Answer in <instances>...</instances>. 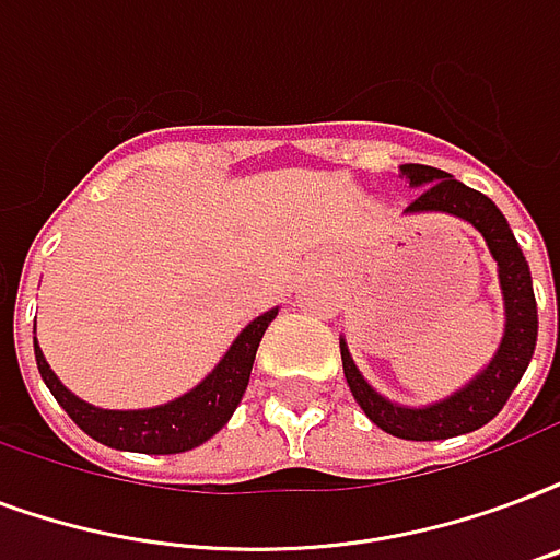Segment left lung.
I'll list each match as a JSON object with an SVG mask.
<instances>
[{"instance_id": "8db88e82", "label": "left lung", "mask_w": 560, "mask_h": 560, "mask_svg": "<svg viewBox=\"0 0 560 560\" xmlns=\"http://www.w3.org/2000/svg\"><path fill=\"white\" fill-rule=\"evenodd\" d=\"M402 176L411 182V187H420V196L405 211L452 213V217H460L476 225L481 237L488 241L490 255L499 264V284H502V296H505L502 347L488 364V370L476 375L464 390L443 402L429 405V408H402V405L387 402L364 382V375L358 373L347 343H340V358H343V375H347L355 402L364 408L366 417L382 432L402 438V441H446L455 434L476 432L481 425H488L505 408L508 396L514 394L528 361L535 355L537 302L526 255L517 246V237L511 232L502 211L488 196L460 185L458 178H452L438 166L405 164Z\"/></svg>"}]
</instances>
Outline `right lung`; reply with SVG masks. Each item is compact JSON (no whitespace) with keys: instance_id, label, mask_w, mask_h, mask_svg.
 Wrapping results in <instances>:
<instances>
[{"instance_id":"1","label":"right lung","mask_w":560,"mask_h":560,"mask_svg":"<svg viewBox=\"0 0 560 560\" xmlns=\"http://www.w3.org/2000/svg\"><path fill=\"white\" fill-rule=\"evenodd\" d=\"M276 314L279 311L272 308L258 319H252L249 326L237 335L232 349L225 352L223 361L217 364V370L199 387H194L190 394H185L176 402L158 405L149 411H102V408L81 402L79 396H72L58 382V375L49 370L37 340H34V358H37L40 378L52 390L58 405L70 413V420L79 425L81 432L91 434L93 441L105 443L110 450L176 455V452H187L205 443L229 422L234 408L241 405L246 384H249L258 343H261L264 331L276 319Z\"/></svg>"}]
</instances>
